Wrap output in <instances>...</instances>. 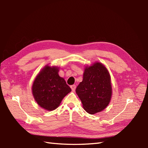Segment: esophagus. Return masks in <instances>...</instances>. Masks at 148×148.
<instances>
[{
  "instance_id": "esophagus-1",
  "label": "esophagus",
  "mask_w": 148,
  "mask_h": 148,
  "mask_svg": "<svg viewBox=\"0 0 148 148\" xmlns=\"http://www.w3.org/2000/svg\"><path fill=\"white\" fill-rule=\"evenodd\" d=\"M71 89H72V92H74L75 91V90H76V85H72V86H71Z\"/></svg>"
}]
</instances>
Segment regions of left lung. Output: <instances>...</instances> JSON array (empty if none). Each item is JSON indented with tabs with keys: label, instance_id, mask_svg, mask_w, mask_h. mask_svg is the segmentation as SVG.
Here are the masks:
<instances>
[{
	"label": "left lung",
	"instance_id": "8db88e82",
	"mask_svg": "<svg viewBox=\"0 0 148 148\" xmlns=\"http://www.w3.org/2000/svg\"><path fill=\"white\" fill-rule=\"evenodd\" d=\"M76 92L89 114L104 109L111 100L112 88L109 74L103 65L97 62L86 67L83 81L77 86Z\"/></svg>",
	"mask_w": 148,
	"mask_h": 148
}]
</instances>
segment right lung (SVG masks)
Listing matches in <instances>:
<instances>
[{
    "label": "right lung",
    "instance_id": "obj_1",
    "mask_svg": "<svg viewBox=\"0 0 148 148\" xmlns=\"http://www.w3.org/2000/svg\"><path fill=\"white\" fill-rule=\"evenodd\" d=\"M58 68L47 65L37 75L32 85V93L41 108L53 111L59 106L64 97L71 92L63 77L59 76Z\"/></svg>",
    "mask_w": 148,
    "mask_h": 148
}]
</instances>
